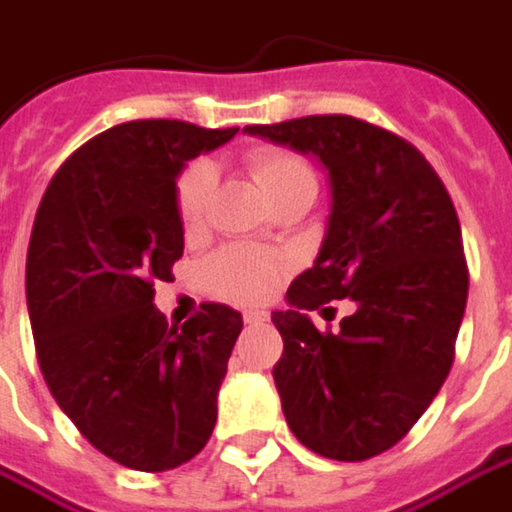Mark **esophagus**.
<instances>
[{"label":"esophagus","instance_id":"34e87169","mask_svg":"<svg viewBox=\"0 0 512 512\" xmlns=\"http://www.w3.org/2000/svg\"><path fill=\"white\" fill-rule=\"evenodd\" d=\"M243 318H246V324H263V321H266V313H263V310H246V313H243Z\"/></svg>","mask_w":512,"mask_h":512}]
</instances>
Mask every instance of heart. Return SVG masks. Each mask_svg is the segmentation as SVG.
Returning <instances> with one entry per match:
<instances>
[{
	"label": "heart",
	"instance_id": "1",
	"mask_svg": "<svg viewBox=\"0 0 512 512\" xmlns=\"http://www.w3.org/2000/svg\"><path fill=\"white\" fill-rule=\"evenodd\" d=\"M246 162H249L255 182L269 199L284 194L292 185L316 182L310 165L301 156L286 153V150L257 147L249 153ZM211 191H214L211 162H194L179 176V182H176V214H179V223L185 226V231H196L202 226ZM281 269H284L281 257L272 255V252H263L255 246H226L205 260L202 278L217 298H226L234 304H255L275 289L278 278H281Z\"/></svg>",
	"mask_w": 512,
	"mask_h": 512
}]
</instances>
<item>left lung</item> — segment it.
I'll return each instance as SVG.
<instances>
[{
    "label": "left lung",
    "instance_id": "left-lung-1",
    "mask_svg": "<svg viewBox=\"0 0 512 512\" xmlns=\"http://www.w3.org/2000/svg\"><path fill=\"white\" fill-rule=\"evenodd\" d=\"M243 133L316 156L330 214L316 260L272 313L284 356L272 368L284 417L307 449L368 461L432 406L449 376L466 310L455 205L406 138L353 115H307ZM336 297L357 310L336 334L306 316Z\"/></svg>",
    "mask_w": 512,
    "mask_h": 512
}]
</instances>
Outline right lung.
Returning <instances> with one entry per match:
<instances>
[{
    "mask_svg": "<svg viewBox=\"0 0 512 512\" xmlns=\"http://www.w3.org/2000/svg\"><path fill=\"white\" fill-rule=\"evenodd\" d=\"M231 130L127 121L66 159L37 208L25 298L48 391L98 452L138 472L191 461L217 423V391L243 316L202 304L167 330L156 281H170L185 228L176 179Z\"/></svg>",
    "mask_w": 512,
    "mask_h": 512,
    "instance_id": "right-lung-1",
    "label": "right lung"
}]
</instances>
